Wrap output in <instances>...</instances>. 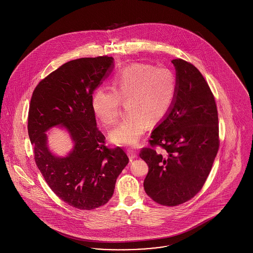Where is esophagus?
<instances>
[{
	"mask_svg": "<svg viewBox=\"0 0 253 253\" xmlns=\"http://www.w3.org/2000/svg\"><path fill=\"white\" fill-rule=\"evenodd\" d=\"M127 154H128V156H129V158H130L131 161H132V159H134V158L136 157V151L133 150L132 148L127 149Z\"/></svg>",
	"mask_w": 253,
	"mask_h": 253,
	"instance_id": "1",
	"label": "esophagus"
}]
</instances>
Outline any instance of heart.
I'll list each match as a JSON object with an SVG mask.
<instances>
[{"label": "heart", "mask_w": 253, "mask_h": 253, "mask_svg": "<svg viewBox=\"0 0 253 253\" xmlns=\"http://www.w3.org/2000/svg\"><path fill=\"white\" fill-rule=\"evenodd\" d=\"M176 93L177 79L173 71L134 63L115 75L112 91L96 89L91 107L96 120L110 127L119 121L121 103L125 104L128 117L110 132V138L116 144L133 146L148 124L156 125L166 118Z\"/></svg>", "instance_id": "1"}]
</instances>
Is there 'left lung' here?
<instances>
[{"instance_id":"1","label":"left lung","mask_w":253,"mask_h":253,"mask_svg":"<svg viewBox=\"0 0 253 253\" xmlns=\"http://www.w3.org/2000/svg\"><path fill=\"white\" fill-rule=\"evenodd\" d=\"M171 62L177 79L174 103L152 132L150 147L139 153L149 166L145 192L169 207L183 204L200 192L220 144L216 103L204 77L191 62Z\"/></svg>"}]
</instances>
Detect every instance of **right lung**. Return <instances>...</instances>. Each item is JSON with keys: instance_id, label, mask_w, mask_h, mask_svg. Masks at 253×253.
Wrapping results in <instances>:
<instances>
[{"instance_id": "right-lung-1", "label": "right lung", "mask_w": 253, "mask_h": 253, "mask_svg": "<svg viewBox=\"0 0 253 253\" xmlns=\"http://www.w3.org/2000/svg\"><path fill=\"white\" fill-rule=\"evenodd\" d=\"M113 60L108 56L70 60L39 83L30 101L27 129L37 166L54 193L80 210L106 204L129 162L121 147L105 145L91 107L92 95L112 71ZM56 125H62L74 141L67 157L48 151L45 132Z\"/></svg>"}]
</instances>
